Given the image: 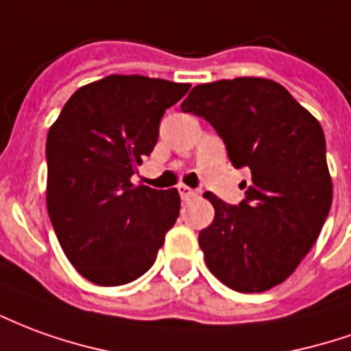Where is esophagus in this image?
Returning <instances> with one entry per match:
<instances>
[{"label": "esophagus", "mask_w": 351, "mask_h": 351, "mask_svg": "<svg viewBox=\"0 0 351 351\" xmlns=\"http://www.w3.org/2000/svg\"><path fill=\"white\" fill-rule=\"evenodd\" d=\"M178 193H180V197H182L184 201L192 199V197H195V195H197V192H195V190L188 188V186H184V184H180V186H178Z\"/></svg>", "instance_id": "esophagus-1"}]
</instances>
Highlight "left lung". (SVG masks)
Listing matches in <instances>:
<instances>
[{
  "mask_svg": "<svg viewBox=\"0 0 351 351\" xmlns=\"http://www.w3.org/2000/svg\"><path fill=\"white\" fill-rule=\"evenodd\" d=\"M182 112L207 119L235 169L249 167L245 199L213 193V224L199 247L213 276L239 293L283 283L310 252L332 203L319 121L271 80L235 77L190 90Z\"/></svg>",
  "mask_w": 351,
  "mask_h": 351,
  "instance_id": "8db88e82",
  "label": "left lung"
}]
</instances>
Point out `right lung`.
I'll list each match as a JSON object with an SVG mask.
<instances>
[{"mask_svg":"<svg viewBox=\"0 0 351 351\" xmlns=\"http://www.w3.org/2000/svg\"><path fill=\"white\" fill-rule=\"evenodd\" d=\"M188 83L108 75L73 93L49 129L47 210L58 243L83 278L102 287L131 283L156 262L175 226L180 195L134 186L165 110Z\"/></svg>","mask_w":351,"mask_h":351,"instance_id":"add662e5","label":"right lung"}]
</instances>
